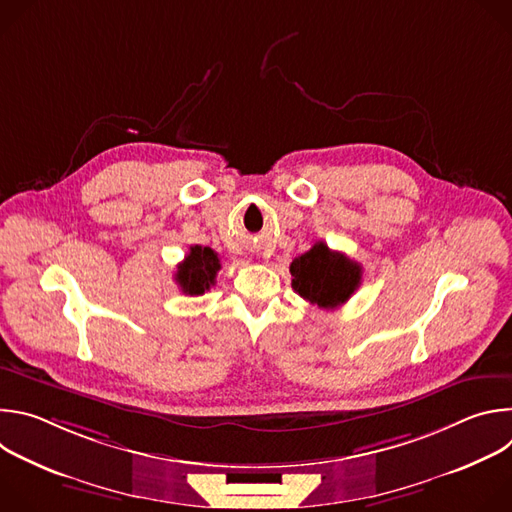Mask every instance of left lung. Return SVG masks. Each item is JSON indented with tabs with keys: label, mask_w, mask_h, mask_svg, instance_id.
<instances>
[{
	"label": "left lung",
	"mask_w": 512,
	"mask_h": 512,
	"mask_svg": "<svg viewBox=\"0 0 512 512\" xmlns=\"http://www.w3.org/2000/svg\"><path fill=\"white\" fill-rule=\"evenodd\" d=\"M291 287L306 302L324 310L342 306L360 285L362 267L318 241L289 265Z\"/></svg>",
	"instance_id": "obj_1"
}]
</instances>
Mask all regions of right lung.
<instances>
[{"mask_svg":"<svg viewBox=\"0 0 512 512\" xmlns=\"http://www.w3.org/2000/svg\"><path fill=\"white\" fill-rule=\"evenodd\" d=\"M218 269H221V259L210 247L192 245L174 277L186 296H202L214 285Z\"/></svg>","mask_w":512,"mask_h":512,"instance_id":"1","label":"right lung"}]
</instances>
